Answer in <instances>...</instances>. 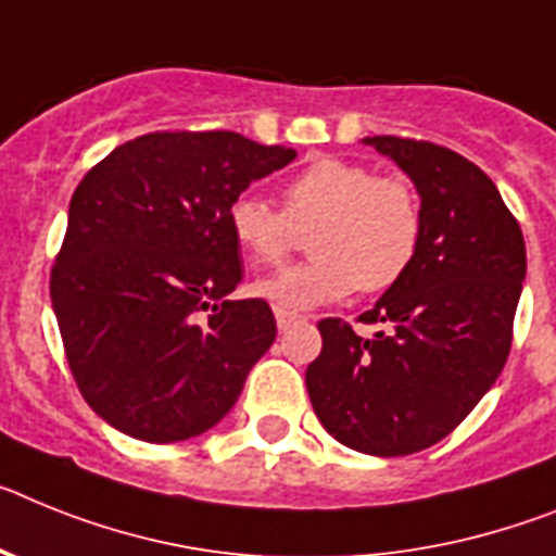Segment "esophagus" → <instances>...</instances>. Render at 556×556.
<instances>
[{"label": "esophagus", "instance_id": "34e87169", "mask_svg": "<svg viewBox=\"0 0 556 556\" xmlns=\"http://www.w3.org/2000/svg\"><path fill=\"white\" fill-rule=\"evenodd\" d=\"M274 316H277V327L279 330H288V327H293L296 325V321H302V318L296 316V313H288V311H274Z\"/></svg>", "mask_w": 556, "mask_h": 556}]
</instances>
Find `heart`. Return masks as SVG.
Wrapping results in <instances>:
<instances>
[{
	"label": "heart",
	"instance_id": "heart-1",
	"mask_svg": "<svg viewBox=\"0 0 556 556\" xmlns=\"http://www.w3.org/2000/svg\"><path fill=\"white\" fill-rule=\"evenodd\" d=\"M231 240L254 265H279L307 235L313 263L254 285L257 296L305 313L350 296L378 293L412 268L422 240V206L403 176H378L361 162L325 156L282 187V212L243 192L226 212Z\"/></svg>",
	"mask_w": 556,
	"mask_h": 556
}]
</instances>
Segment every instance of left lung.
<instances>
[{"label":"left lung","mask_w":556,"mask_h":556,"mask_svg":"<svg viewBox=\"0 0 556 556\" xmlns=\"http://www.w3.org/2000/svg\"><path fill=\"white\" fill-rule=\"evenodd\" d=\"M412 178L422 201V240L358 336L321 318V352L307 366L313 412L341 445L369 456H408L437 445L498 380L526 279V243L498 187L442 144L366 137Z\"/></svg>","instance_id":"8db88e82"}]
</instances>
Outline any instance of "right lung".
I'll list each match as a JSON object with an SVG mask.
<instances>
[{"instance_id": "1", "label": "right lung", "mask_w": 556, "mask_h": 556, "mask_svg": "<svg viewBox=\"0 0 556 556\" xmlns=\"http://www.w3.org/2000/svg\"><path fill=\"white\" fill-rule=\"evenodd\" d=\"M296 159L235 131H156L94 164L70 201L50 277L72 378L91 412L142 442L218 425L277 338L243 279L226 212Z\"/></svg>"}]
</instances>
